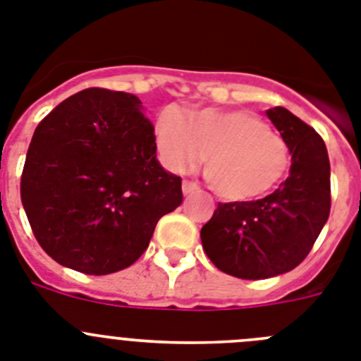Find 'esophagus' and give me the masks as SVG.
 <instances>
[{"instance_id": "obj_1", "label": "esophagus", "mask_w": 361, "mask_h": 361, "mask_svg": "<svg viewBox=\"0 0 361 361\" xmlns=\"http://www.w3.org/2000/svg\"><path fill=\"white\" fill-rule=\"evenodd\" d=\"M199 190V186H197L195 183H191V180H184L183 183V193L184 195H191L193 191Z\"/></svg>"}]
</instances>
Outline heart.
<instances>
[{
	"instance_id": "heart-1",
	"label": "heart",
	"mask_w": 361,
	"mask_h": 361,
	"mask_svg": "<svg viewBox=\"0 0 361 361\" xmlns=\"http://www.w3.org/2000/svg\"><path fill=\"white\" fill-rule=\"evenodd\" d=\"M161 161L183 173L204 155V177L226 200H253L275 190L291 166L288 142L262 117L245 110H206L184 116L164 110L155 124Z\"/></svg>"
}]
</instances>
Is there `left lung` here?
I'll return each mask as SVG.
<instances>
[{
    "mask_svg": "<svg viewBox=\"0 0 361 361\" xmlns=\"http://www.w3.org/2000/svg\"><path fill=\"white\" fill-rule=\"evenodd\" d=\"M266 114L291 152L289 177L264 199L220 202L200 229L209 260L244 280L295 269L331 212V166L324 139L286 108H269Z\"/></svg>",
    "mask_w": 361,
    "mask_h": 361,
    "instance_id": "1",
    "label": "left lung"
}]
</instances>
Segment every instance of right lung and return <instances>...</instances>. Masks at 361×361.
<instances>
[{
  "instance_id": "right-lung-1",
  "label": "right lung",
  "mask_w": 361,
  "mask_h": 361,
  "mask_svg": "<svg viewBox=\"0 0 361 361\" xmlns=\"http://www.w3.org/2000/svg\"><path fill=\"white\" fill-rule=\"evenodd\" d=\"M21 202L37 242L57 264L110 275L145 253L159 219L183 202V188L157 161L141 99L86 88L37 124Z\"/></svg>"
}]
</instances>
